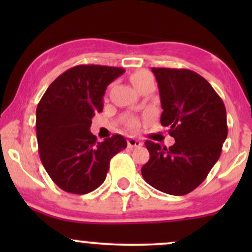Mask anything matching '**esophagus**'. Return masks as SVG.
Instances as JSON below:
<instances>
[{
	"label": "esophagus",
	"mask_w": 252,
	"mask_h": 252,
	"mask_svg": "<svg viewBox=\"0 0 252 252\" xmlns=\"http://www.w3.org/2000/svg\"><path fill=\"white\" fill-rule=\"evenodd\" d=\"M126 143H128L129 148H137V147L142 146V142L135 137H129L128 140H126Z\"/></svg>",
	"instance_id": "obj_1"
}]
</instances>
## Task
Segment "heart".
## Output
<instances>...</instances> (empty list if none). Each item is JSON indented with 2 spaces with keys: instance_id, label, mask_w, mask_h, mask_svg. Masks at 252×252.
Masks as SVG:
<instances>
[{
  "instance_id": "b5f03b06",
  "label": "heart",
  "mask_w": 252,
  "mask_h": 252,
  "mask_svg": "<svg viewBox=\"0 0 252 252\" xmlns=\"http://www.w3.org/2000/svg\"><path fill=\"white\" fill-rule=\"evenodd\" d=\"M130 80H131L132 85L135 86V89L137 90V91L142 90L144 86H147L148 84H154V78H153L152 74L146 70L134 72V73L130 76ZM136 126H137V123L134 122V121L130 122V126H132V128H135Z\"/></svg>"
}]
</instances>
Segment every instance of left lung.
Masks as SVG:
<instances>
[{
    "mask_svg": "<svg viewBox=\"0 0 252 252\" xmlns=\"http://www.w3.org/2000/svg\"><path fill=\"white\" fill-rule=\"evenodd\" d=\"M160 92V122L175 143L146 141L149 161L141 169L150 186L172 195L195 189L220 156L227 137L226 110L211 84L185 68L153 67Z\"/></svg>",
    "mask_w": 252,
    "mask_h": 252,
    "instance_id": "8db88e82",
    "label": "left lung"
}]
</instances>
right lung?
I'll return each instance as SVG.
<instances>
[{"instance_id":"right-lung-1","label":"right lung","mask_w":252,"mask_h":252,"mask_svg":"<svg viewBox=\"0 0 252 252\" xmlns=\"http://www.w3.org/2000/svg\"><path fill=\"white\" fill-rule=\"evenodd\" d=\"M124 68L79 65L48 86L36 108L40 160L63 190L86 194L103 184L110 160L126 148L122 135L98 142L90 131L92 117L103 110V96Z\"/></svg>"}]
</instances>
